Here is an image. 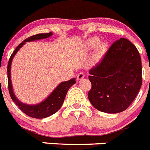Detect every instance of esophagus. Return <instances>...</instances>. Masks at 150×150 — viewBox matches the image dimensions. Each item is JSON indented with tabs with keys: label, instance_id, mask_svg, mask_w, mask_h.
Returning <instances> with one entry per match:
<instances>
[{
	"label": "esophagus",
	"instance_id": "esophagus-1",
	"mask_svg": "<svg viewBox=\"0 0 150 150\" xmlns=\"http://www.w3.org/2000/svg\"><path fill=\"white\" fill-rule=\"evenodd\" d=\"M85 77V75L83 72H79V73L78 74V75H77V79L78 80H81L82 78H83Z\"/></svg>",
	"mask_w": 150,
	"mask_h": 150
}]
</instances>
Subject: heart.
Segmentation results:
<instances>
[{
    "instance_id": "heart-1",
    "label": "heart",
    "mask_w": 150,
    "mask_h": 150,
    "mask_svg": "<svg viewBox=\"0 0 150 150\" xmlns=\"http://www.w3.org/2000/svg\"><path fill=\"white\" fill-rule=\"evenodd\" d=\"M100 41H99L98 39H92L89 42V46L91 47H96L97 46L99 45ZM105 51V46L103 44H100L98 47V55L100 56L101 54H103V53Z\"/></svg>"
}]
</instances>
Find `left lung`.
Masks as SVG:
<instances>
[{"label":"left lung","instance_id":"left-lung-1","mask_svg":"<svg viewBox=\"0 0 150 150\" xmlns=\"http://www.w3.org/2000/svg\"><path fill=\"white\" fill-rule=\"evenodd\" d=\"M89 72L92 87L88 98L95 108L103 112L127 110L142 85L141 56L133 43L126 38L114 42Z\"/></svg>","mask_w":150,"mask_h":150}]
</instances>
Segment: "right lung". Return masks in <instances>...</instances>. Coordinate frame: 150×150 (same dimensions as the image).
I'll list each match as a JSON object with an SVG mask.
<instances>
[{"mask_svg":"<svg viewBox=\"0 0 150 150\" xmlns=\"http://www.w3.org/2000/svg\"><path fill=\"white\" fill-rule=\"evenodd\" d=\"M52 35V33H42V34H37L35 35L30 36L28 38L25 39L22 43H21L18 47H16L12 54H11L10 58L9 60L7 66V76H8V88H9V95L11 96L12 100L16 103V105L19 107L21 110L27 115L28 116L34 118H44V117H49L52 115L54 114L55 112L60 110V108L62 106L64 100L65 99L66 95L68 92L69 89L75 83V79H72L67 81L62 82L60 83L57 87L55 88L54 91L51 93L50 96L43 100L41 103H38L37 105H27L21 103V101L18 100L15 97V96L13 93L12 87V83H11V78H10V68L12 61L13 59V57L16 54L17 52L19 50L23 44H25L26 42L33 41L35 40H39V39H43L49 38Z\"/></svg>","mask_w":150,"mask_h":150,"instance_id":"add662e5","label":"right lung"}]
</instances>
